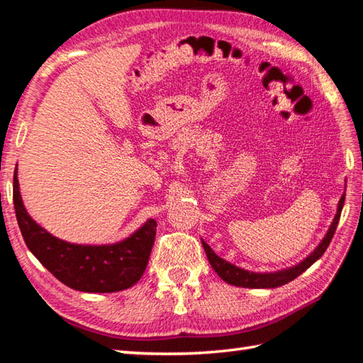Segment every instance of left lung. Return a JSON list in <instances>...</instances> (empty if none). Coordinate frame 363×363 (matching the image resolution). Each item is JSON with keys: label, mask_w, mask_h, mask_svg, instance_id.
I'll return each instance as SVG.
<instances>
[{"label": "left lung", "mask_w": 363, "mask_h": 363, "mask_svg": "<svg viewBox=\"0 0 363 363\" xmlns=\"http://www.w3.org/2000/svg\"><path fill=\"white\" fill-rule=\"evenodd\" d=\"M343 203H345V194L340 197L339 205H337V213L334 216L331 227H329L325 238L321 239V242L315 247V250H313L309 256H306L301 262H298L296 265H292V267H287L283 270L265 272V273L244 270L235 264L222 259L220 256H217L213 252V248L209 247L203 239H202V245L205 248V253L208 256L209 264H211V267L214 269L217 275L225 281V283H228L231 286H238V287H250V289H273V287L284 286L287 283H291V281L295 279L296 277H300L303 272L308 270L313 262L323 256L328 245L331 244L337 225H339Z\"/></svg>", "instance_id": "left-lung-1"}]
</instances>
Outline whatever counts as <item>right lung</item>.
Here are the masks:
<instances>
[{
	"label": "right lung",
	"mask_w": 363,
	"mask_h": 363,
	"mask_svg": "<svg viewBox=\"0 0 363 363\" xmlns=\"http://www.w3.org/2000/svg\"><path fill=\"white\" fill-rule=\"evenodd\" d=\"M18 172H13V206L30 253L60 283L88 294H110L132 287L147 267L157 222L147 219L130 236L115 244H72L52 236L32 219L23 205Z\"/></svg>",
	"instance_id": "obj_1"
}]
</instances>
